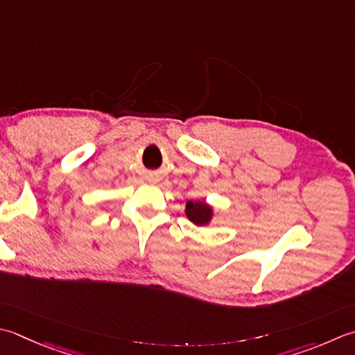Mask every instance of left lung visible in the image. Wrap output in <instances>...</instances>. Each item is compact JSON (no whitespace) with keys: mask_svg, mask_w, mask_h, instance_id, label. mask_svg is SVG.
<instances>
[{"mask_svg":"<svg viewBox=\"0 0 355 355\" xmlns=\"http://www.w3.org/2000/svg\"><path fill=\"white\" fill-rule=\"evenodd\" d=\"M214 215V209L206 205L205 201H187L186 203V217L189 218L193 225L206 226L211 223Z\"/></svg>","mask_w":355,"mask_h":355,"instance_id":"obj_1","label":"left lung"}]
</instances>
